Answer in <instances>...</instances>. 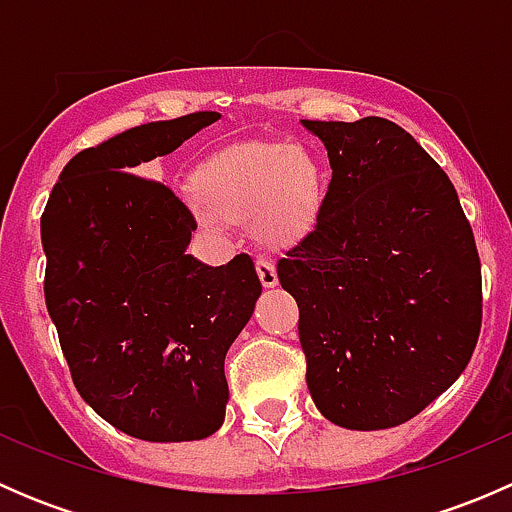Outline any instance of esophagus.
Segmentation results:
<instances>
[{
  "mask_svg": "<svg viewBox=\"0 0 512 512\" xmlns=\"http://www.w3.org/2000/svg\"><path fill=\"white\" fill-rule=\"evenodd\" d=\"M257 275H260V282H262V287H277V267H275V262L272 260H267V257H260V260H257Z\"/></svg>",
  "mask_w": 512,
  "mask_h": 512,
  "instance_id": "esophagus-1",
  "label": "esophagus"
}]
</instances>
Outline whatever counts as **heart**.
<instances>
[{
  "label": "heart",
  "instance_id": "heart-1",
  "mask_svg": "<svg viewBox=\"0 0 512 512\" xmlns=\"http://www.w3.org/2000/svg\"><path fill=\"white\" fill-rule=\"evenodd\" d=\"M193 190L205 225L252 220L260 240L282 245L317 215L322 168L297 143H240L205 160Z\"/></svg>",
  "mask_w": 512,
  "mask_h": 512
}]
</instances>
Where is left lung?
I'll list each match as a JSON object with an SVG mask.
<instances>
[{
	"mask_svg": "<svg viewBox=\"0 0 512 512\" xmlns=\"http://www.w3.org/2000/svg\"><path fill=\"white\" fill-rule=\"evenodd\" d=\"M302 126L332 165L317 223L277 262L299 307L309 394L342 428L399 426L476 349L473 230L448 175L401 126L379 116Z\"/></svg>",
	"mask_w": 512,
	"mask_h": 512,
	"instance_id": "8db88e82",
	"label": "left lung"
}]
</instances>
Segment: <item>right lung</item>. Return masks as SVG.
Wrapping results in <instances>:
<instances>
[{"label":"right lung","instance_id":"1","mask_svg":"<svg viewBox=\"0 0 512 512\" xmlns=\"http://www.w3.org/2000/svg\"><path fill=\"white\" fill-rule=\"evenodd\" d=\"M218 118L143 123L76 153L41 215L46 309L76 391L141 441H200L223 426L225 354L262 294L250 255L220 267L188 255L190 210L133 175Z\"/></svg>","mask_w":512,"mask_h":512}]
</instances>
